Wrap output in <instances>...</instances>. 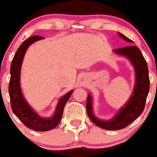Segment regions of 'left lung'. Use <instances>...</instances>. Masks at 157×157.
<instances>
[{"instance_id": "8db88e82", "label": "left lung", "mask_w": 157, "mask_h": 157, "mask_svg": "<svg viewBox=\"0 0 157 157\" xmlns=\"http://www.w3.org/2000/svg\"><path fill=\"white\" fill-rule=\"evenodd\" d=\"M119 36L125 41L133 43L121 33ZM114 52L120 56L127 57L133 64L135 69V85L132 95L128 103L118 111L114 118L109 121H102L97 118L93 114L92 98L90 94H88L86 101V111L91 121L98 126L109 131H117L128 127L133 121L136 120L144 111L146 100L150 90V78L147 63L139 48L133 45L114 49Z\"/></svg>"}]
</instances>
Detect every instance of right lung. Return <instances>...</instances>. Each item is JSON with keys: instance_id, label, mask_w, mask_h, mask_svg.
Segmentation results:
<instances>
[{"instance_id": "add662e5", "label": "right lung", "mask_w": 157, "mask_h": 157, "mask_svg": "<svg viewBox=\"0 0 157 157\" xmlns=\"http://www.w3.org/2000/svg\"><path fill=\"white\" fill-rule=\"evenodd\" d=\"M43 38V37L40 36H33L23 42L20 46L12 60L10 66V79L9 82V94L12 111L26 128L36 131H50L59 124L65 105L73 92V90H72L59 100L55 114L49 118H44L39 116L24 99L20 84V75L24 56L26 49L32 43Z\"/></svg>"}]
</instances>
